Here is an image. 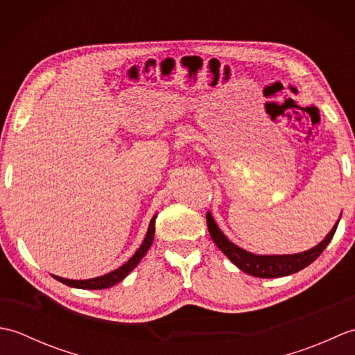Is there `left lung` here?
Listing matches in <instances>:
<instances>
[{
    "instance_id": "obj_1",
    "label": "left lung",
    "mask_w": 355,
    "mask_h": 355,
    "mask_svg": "<svg viewBox=\"0 0 355 355\" xmlns=\"http://www.w3.org/2000/svg\"><path fill=\"white\" fill-rule=\"evenodd\" d=\"M207 229L210 236H212L214 243L220 247V250L227 256V258L235 263V266L245 271L247 275H252L254 277H281L296 273V271L302 270L310 266L313 261H315L320 256V253L325 250V247L329 244V241L333 239L337 224L334 225L331 232L327 235V238L322 241L320 244L315 245L314 248L304 253L296 254H271V256H259L248 253L243 248H239L223 235V232L218 229L214 218L210 214L206 215Z\"/></svg>"
}]
</instances>
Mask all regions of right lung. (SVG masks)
I'll use <instances>...</instances> for the list:
<instances>
[{"label":"right lung","mask_w":355,"mask_h":355,"mask_svg":"<svg viewBox=\"0 0 355 355\" xmlns=\"http://www.w3.org/2000/svg\"><path fill=\"white\" fill-rule=\"evenodd\" d=\"M154 233H155V216L149 223V229H148V233H146V238L141 243L139 250L135 252L132 258L128 261L126 263H123L122 267H119L117 270L111 271V273H108V275H103V276L94 277V279H87V281H70V279H64V277H58V276H53V277L58 279L59 282H62L65 285L74 286V288H84V290L108 288V286H112V285L119 284L120 281H122V279H125L135 268V266H137V263L140 262V259L149 250L150 244H153Z\"/></svg>","instance_id":"obj_1"}]
</instances>
